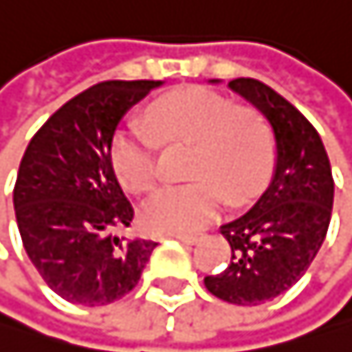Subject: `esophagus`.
Here are the masks:
<instances>
[{
    "label": "esophagus",
    "mask_w": 352,
    "mask_h": 352,
    "mask_svg": "<svg viewBox=\"0 0 352 352\" xmlns=\"http://www.w3.org/2000/svg\"><path fill=\"white\" fill-rule=\"evenodd\" d=\"M175 239H179V241H184V244H195L199 237L197 235H192V232H177V235H173Z\"/></svg>",
    "instance_id": "34e87169"
}]
</instances>
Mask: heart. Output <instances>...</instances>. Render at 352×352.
<instances>
[{
  "instance_id": "obj_1",
  "label": "heart",
  "mask_w": 352,
  "mask_h": 352,
  "mask_svg": "<svg viewBox=\"0 0 352 352\" xmlns=\"http://www.w3.org/2000/svg\"><path fill=\"white\" fill-rule=\"evenodd\" d=\"M148 122L164 146H192L184 186L160 190L142 210L151 232H186L208 224L224 197L232 206L257 197L275 166V135L264 115L235 106L204 86H184L155 99ZM111 166L120 184L135 195L160 182L157 144L135 126H122L111 140Z\"/></svg>"
}]
</instances>
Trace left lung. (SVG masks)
<instances>
[{"label": "left lung", "mask_w": 352, "mask_h": 352, "mask_svg": "<svg viewBox=\"0 0 352 352\" xmlns=\"http://www.w3.org/2000/svg\"><path fill=\"white\" fill-rule=\"evenodd\" d=\"M228 86L266 115L277 164L255 206L219 228L232 255L204 284L224 302L257 306L288 291L313 264L329 232L335 184L320 133L288 99L253 77Z\"/></svg>", "instance_id": "8db88e82"}]
</instances>
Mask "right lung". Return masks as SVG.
Returning a JSON list of instances; mask_svg holds the SVG:
<instances>
[{
    "instance_id": "add662e5",
    "label": "right lung",
    "mask_w": 352,
    "mask_h": 352,
    "mask_svg": "<svg viewBox=\"0 0 352 352\" xmlns=\"http://www.w3.org/2000/svg\"><path fill=\"white\" fill-rule=\"evenodd\" d=\"M160 82H99L48 117L23 153L12 201L23 248L41 279L73 304L104 306L131 293L153 248L126 239L135 210L111 166L124 113Z\"/></svg>"
}]
</instances>
